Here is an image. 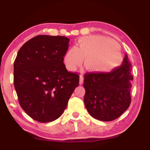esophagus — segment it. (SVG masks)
I'll return each mask as SVG.
<instances>
[{"label":"esophagus","instance_id":"obj_1","mask_svg":"<svg viewBox=\"0 0 150 150\" xmlns=\"http://www.w3.org/2000/svg\"><path fill=\"white\" fill-rule=\"evenodd\" d=\"M83 81H84V78H83V76L80 75V79H79V84L82 85V83H83Z\"/></svg>","mask_w":150,"mask_h":150}]
</instances>
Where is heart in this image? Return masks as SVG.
<instances>
[{
  "instance_id": "obj_1",
  "label": "heart",
  "mask_w": 150,
  "mask_h": 150,
  "mask_svg": "<svg viewBox=\"0 0 150 150\" xmlns=\"http://www.w3.org/2000/svg\"><path fill=\"white\" fill-rule=\"evenodd\" d=\"M95 73L110 71L119 66L122 56L117 44L99 36H87L79 39L77 47L69 49L64 57V63L69 71H75L82 65Z\"/></svg>"
}]
</instances>
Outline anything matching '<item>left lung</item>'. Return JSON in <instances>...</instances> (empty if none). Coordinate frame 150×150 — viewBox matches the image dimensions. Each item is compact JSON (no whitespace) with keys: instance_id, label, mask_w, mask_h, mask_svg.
<instances>
[{"instance_id":"1","label":"left lung","mask_w":150,"mask_h":150,"mask_svg":"<svg viewBox=\"0 0 150 150\" xmlns=\"http://www.w3.org/2000/svg\"><path fill=\"white\" fill-rule=\"evenodd\" d=\"M132 64L125 55L119 67L108 73L84 75L85 106L91 117L102 121L117 119L131 103Z\"/></svg>"}]
</instances>
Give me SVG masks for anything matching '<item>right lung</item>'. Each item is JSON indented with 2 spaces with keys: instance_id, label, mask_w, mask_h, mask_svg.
<instances>
[{
  "instance_id": "add662e5",
  "label": "right lung",
  "mask_w": 150,
  "mask_h": 150,
  "mask_svg": "<svg viewBox=\"0 0 150 150\" xmlns=\"http://www.w3.org/2000/svg\"><path fill=\"white\" fill-rule=\"evenodd\" d=\"M69 41L62 36L37 35L23 44L15 60L18 103L38 122H52L61 116L79 84V75L68 71L63 62Z\"/></svg>"
}]
</instances>
